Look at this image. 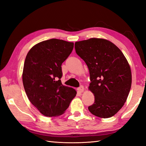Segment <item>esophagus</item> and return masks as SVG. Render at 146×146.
Wrapping results in <instances>:
<instances>
[{
    "label": "esophagus",
    "instance_id": "obj_1",
    "mask_svg": "<svg viewBox=\"0 0 146 146\" xmlns=\"http://www.w3.org/2000/svg\"><path fill=\"white\" fill-rule=\"evenodd\" d=\"M77 90H78V92L80 93H83V91H84V86L81 85L79 88H77Z\"/></svg>",
    "mask_w": 146,
    "mask_h": 146
}]
</instances>
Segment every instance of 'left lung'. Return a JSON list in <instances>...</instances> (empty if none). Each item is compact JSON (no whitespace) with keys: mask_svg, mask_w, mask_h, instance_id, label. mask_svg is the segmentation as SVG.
I'll return each mask as SVG.
<instances>
[{"mask_svg":"<svg viewBox=\"0 0 146 146\" xmlns=\"http://www.w3.org/2000/svg\"><path fill=\"white\" fill-rule=\"evenodd\" d=\"M75 48L89 70L88 89L95 96L89 111L104 119L113 116L125 103L131 88L132 73L126 58L113 42L102 38L77 41Z\"/></svg>","mask_w":146,"mask_h":146,"instance_id":"obj_1","label":"left lung"}]
</instances>
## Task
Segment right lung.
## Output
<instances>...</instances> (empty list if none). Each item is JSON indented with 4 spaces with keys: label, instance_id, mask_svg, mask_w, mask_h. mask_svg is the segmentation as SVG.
Masks as SVG:
<instances>
[{
    "label": "right lung",
    "instance_id": "right-lung-1",
    "mask_svg": "<svg viewBox=\"0 0 146 146\" xmlns=\"http://www.w3.org/2000/svg\"><path fill=\"white\" fill-rule=\"evenodd\" d=\"M74 43L51 39L35 45L24 61L23 82L31 104L46 117L64 113L76 91L61 83V64L72 52Z\"/></svg>",
    "mask_w": 146,
    "mask_h": 146
}]
</instances>
